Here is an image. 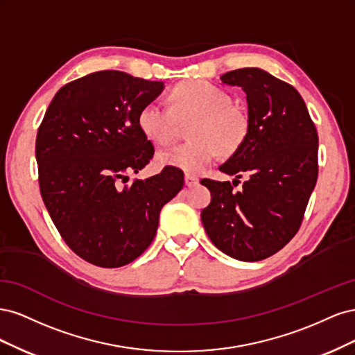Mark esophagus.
<instances>
[{"instance_id": "1", "label": "esophagus", "mask_w": 355, "mask_h": 355, "mask_svg": "<svg viewBox=\"0 0 355 355\" xmlns=\"http://www.w3.org/2000/svg\"><path fill=\"white\" fill-rule=\"evenodd\" d=\"M198 180L200 179L196 175H185V185L189 188L198 185Z\"/></svg>"}]
</instances>
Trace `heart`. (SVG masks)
<instances>
[{"mask_svg": "<svg viewBox=\"0 0 355 355\" xmlns=\"http://www.w3.org/2000/svg\"><path fill=\"white\" fill-rule=\"evenodd\" d=\"M171 106L157 102L142 106L137 115L141 132L158 145H168L178 136L179 123L197 116L191 125L192 141L159 153L161 164L188 173H198L219 153L232 155L249 133V115L232 103L231 94L204 80L179 83L170 90Z\"/></svg>", "mask_w": 355, "mask_h": 355, "instance_id": "1", "label": "heart"}]
</instances>
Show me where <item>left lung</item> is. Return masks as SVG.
<instances>
[{
  "instance_id": "obj_1",
  "label": "left lung",
  "mask_w": 355,
  "mask_h": 355,
  "mask_svg": "<svg viewBox=\"0 0 355 355\" xmlns=\"http://www.w3.org/2000/svg\"><path fill=\"white\" fill-rule=\"evenodd\" d=\"M225 84L245 92L249 133L237 153L219 167L231 182L201 179L211 201L201 211L211 243L234 259H266L295 237L318 176V135L302 96L259 68L223 73Z\"/></svg>"
}]
</instances>
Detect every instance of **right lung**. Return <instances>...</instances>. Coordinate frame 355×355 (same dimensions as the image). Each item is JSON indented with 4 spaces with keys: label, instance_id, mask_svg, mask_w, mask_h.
<instances>
[{
    "label": "right lung",
    "instance_id": "right-lung-1",
    "mask_svg": "<svg viewBox=\"0 0 355 355\" xmlns=\"http://www.w3.org/2000/svg\"><path fill=\"white\" fill-rule=\"evenodd\" d=\"M161 81L98 71L55 94L38 127L35 157L42 201L60 237L85 262L120 268L153 243L159 211L184 187V173L133 179L154 157L137 115Z\"/></svg>",
    "mask_w": 355,
    "mask_h": 355
}]
</instances>
